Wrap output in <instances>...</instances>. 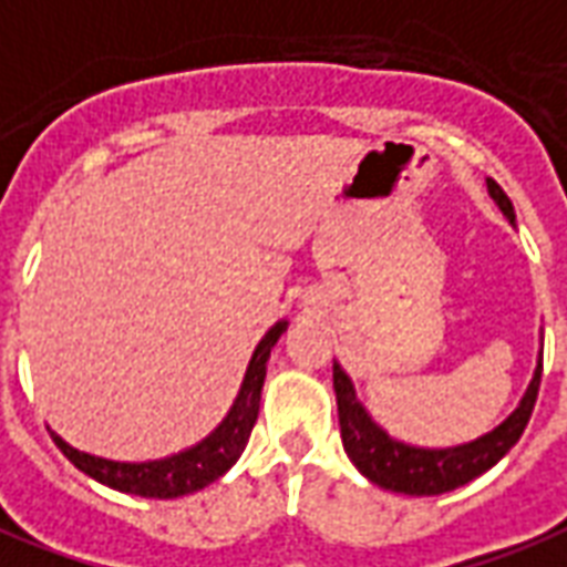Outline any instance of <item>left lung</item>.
<instances>
[{
    "label": "left lung",
    "mask_w": 567,
    "mask_h": 567,
    "mask_svg": "<svg viewBox=\"0 0 567 567\" xmlns=\"http://www.w3.org/2000/svg\"><path fill=\"white\" fill-rule=\"evenodd\" d=\"M486 188H489L498 209L514 221V204L505 195V188L498 186L496 179H486ZM540 369H544V358L538 360L535 379L517 405V412L511 414L502 426H496L493 433L481 435L475 442L460 444V447L426 451V447L393 442L381 426H375L367 409L354 396L351 379L339 369V363H333V390H337L339 430H342L346 454L372 484L393 489V493L439 496V493L456 489V486L475 481L477 475H484L486 468H493L519 442V435L532 417V409H535V400H538Z\"/></svg>",
    "instance_id": "1"
}]
</instances>
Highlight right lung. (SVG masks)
<instances>
[{
	"mask_svg": "<svg viewBox=\"0 0 567 567\" xmlns=\"http://www.w3.org/2000/svg\"><path fill=\"white\" fill-rule=\"evenodd\" d=\"M285 327H288V321H279L258 342V348H255V354L249 360V369H246L240 393L234 400V409L216 426V433H209L204 442L188 447L183 454L167 456V460H155V463H113V460H102V456H90L83 454V451H74L56 433L50 435H53L56 447L81 468L83 475L95 477L99 484L113 486L120 493H132V496L144 498H177L188 496L195 489H204L213 481H219L230 465L237 463V456L243 454V447L249 442L251 426L258 421V409H261L267 358H270L272 346L285 333Z\"/></svg>",
	"mask_w": 567,
	"mask_h": 567,
	"instance_id": "obj_1",
	"label": "right lung"
}]
</instances>
